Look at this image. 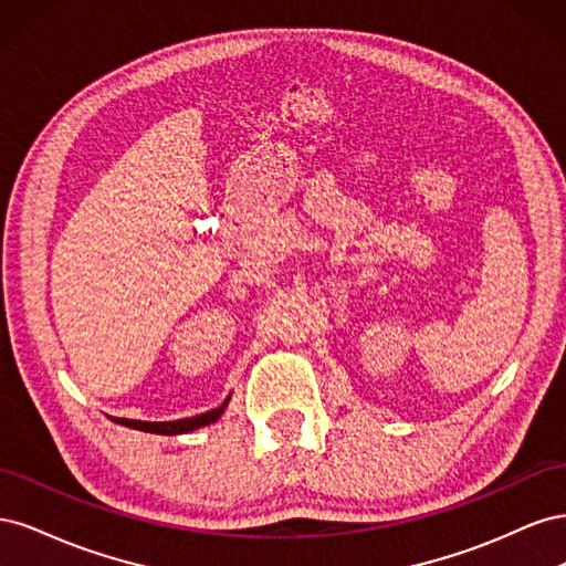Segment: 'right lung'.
<instances>
[{
  "instance_id": "add662e5",
  "label": "right lung",
  "mask_w": 566,
  "mask_h": 566,
  "mask_svg": "<svg viewBox=\"0 0 566 566\" xmlns=\"http://www.w3.org/2000/svg\"><path fill=\"white\" fill-rule=\"evenodd\" d=\"M231 399V397H229ZM229 399L208 410V413H200L193 418H184V420H172V422H144V420H129V418H113L117 424H125L132 427V430H139V432H150V434H186V432H193L198 427L210 424L214 420H219V416L224 413V408L229 403Z\"/></svg>"
}]
</instances>
